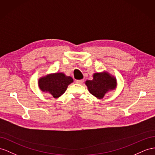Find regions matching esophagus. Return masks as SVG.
<instances>
[{
  "label": "esophagus",
  "mask_w": 155,
  "mask_h": 155,
  "mask_svg": "<svg viewBox=\"0 0 155 155\" xmlns=\"http://www.w3.org/2000/svg\"><path fill=\"white\" fill-rule=\"evenodd\" d=\"M84 82V79H81V80H76L75 82L77 83V84H82V83Z\"/></svg>",
  "instance_id": "esophagus-1"
}]
</instances>
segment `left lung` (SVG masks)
<instances>
[{
	"instance_id": "obj_1",
	"label": "left lung",
	"mask_w": 155,
	"mask_h": 155,
	"mask_svg": "<svg viewBox=\"0 0 155 155\" xmlns=\"http://www.w3.org/2000/svg\"><path fill=\"white\" fill-rule=\"evenodd\" d=\"M93 77V80L86 81L85 84L90 93L95 97L101 99L109 91L116 88V78L107 73H94Z\"/></svg>"
}]
</instances>
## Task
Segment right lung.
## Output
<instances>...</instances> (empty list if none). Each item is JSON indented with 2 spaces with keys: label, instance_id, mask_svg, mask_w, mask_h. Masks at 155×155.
Listing matches in <instances>:
<instances>
[{
  "label": "right lung",
  "instance_id": "add662e5",
  "mask_svg": "<svg viewBox=\"0 0 155 155\" xmlns=\"http://www.w3.org/2000/svg\"><path fill=\"white\" fill-rule=\"evenodd\" d=\"M73 82L71 77L62 73L50 74L38 80V86L44 92H48L54 98H58L64 93L67 86Z\"/></svg>",
  "mask_w": 155,
  "mask_h": 155
}]
</instances>
